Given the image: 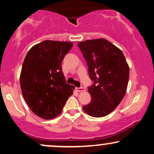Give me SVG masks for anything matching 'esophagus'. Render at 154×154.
<instances>
[{
  "instance_id": "esophagus-1",
  "label": "esophagus",
  "mask_w": 154,
  "mask_h": 154,
  "mask_svg": "<svg viewBox=\"0 0 154 154\" xmlns=\"http://www.w3.org/2000/svg\"><path fill=\"white\" fill-rule=\"evenodd\" d=\"M76 91L78 92H85V88H76Z\"/></svg>"
}]
</instances>
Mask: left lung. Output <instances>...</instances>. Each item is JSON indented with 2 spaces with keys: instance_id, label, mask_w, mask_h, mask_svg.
Returning a JSON list of instances; mask_svg holds the SVG:
<instances>
[{
  "instance_id": "1",
  "label": "left lung",
  "mask_w": 154,
  "mask_h": 154,
  "mask_svg": "<svg viewBox=\"0 0 154 154\" xmlns=\"http://www.w3.org/2000/svg\"><path fill=\"white\" fill-rule=\"evenodd\" d=\"M94 85L88 88L91 102L82 106L93 117H103L120 103L128 88L130 68L122 51L104 38L77 43Z\"/></svg>"
}]
</instances>
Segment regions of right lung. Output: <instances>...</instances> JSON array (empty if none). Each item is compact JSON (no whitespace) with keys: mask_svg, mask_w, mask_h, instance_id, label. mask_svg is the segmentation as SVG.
I'll return each mask as SVG.
<instances>
[{"mask_svg":"<svg viewBox=\"0 0 154 154\" xmlns=\"http://www.w3.org/2000/svg\"><path fill=\"white\" fill-rule=\"evenodd\" d=\"M72 42L45 40L28 51L20 74L22 93L32 111L51 119L61 114L75 87L67 85L61 68Z\"/></svg>","mask_w":154,"mask_h":154,"instance_id":"add662e5","label":"right lung"}]
</instances>
